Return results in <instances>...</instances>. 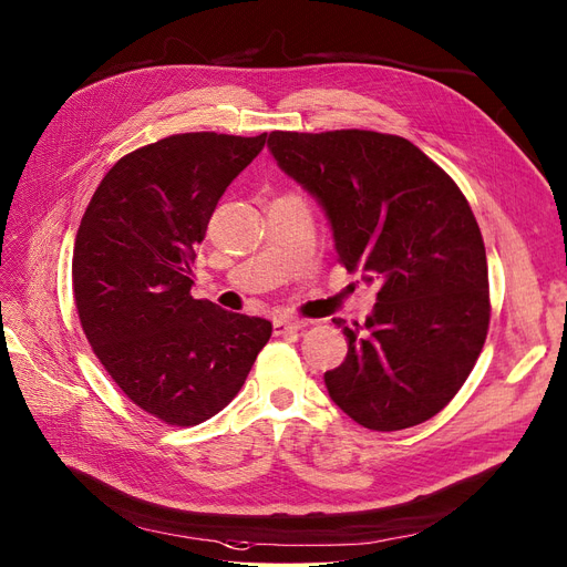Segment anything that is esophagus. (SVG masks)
<instances>
[{"label": "esophagus", "instance_id": "esophagus-1", "mask_svg": "<svg viewBox=\"0 0 567 567\" xmlns=\"http://www.w3.org/2000/svg\"><path fill=\"white\" fill-rule=\"evenodd\" d=\"M303 327H306L303 319H293V317H276V319H274V331H276V336L289 333V331H299V329H303Z\"/></svg>", "mask_w": 567, "mask_h": 567}]
</instances>
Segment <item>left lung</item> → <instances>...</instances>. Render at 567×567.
<instances>
[{"instance_id":"8db88e82","label":"left lung","mask_w":567,"mask_h":567,"mask_svg":"<svg viewBox=\"0 0 567 567\" xmlns=\"http://www.w3.org/2000/svg\"><path fill=\"white\" fill-rule=\"evenodd\" d=\"M268 151L324 208L338 261L378 285V303L324 373L331 401L371 431H401L445 408L484 348L488 268L458 185L403 136L270 132Z\"/></svg>"}]
</instances>
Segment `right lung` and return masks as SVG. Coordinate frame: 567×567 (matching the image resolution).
<instances>
[{
    "label": "right lung",
    "mask_w": 567,
    "mask_h": 567,
    "mask_svg": "<svg viewBox=\"0 0 567 567\" xmlns=\"http://www.w3.org/2000/svg\"><path fill=\"white\" fill-rule=\"evenodd\" d=\"M264 143L192 132L143 145L113 164L81 219L71 278L85 338L125 396L171 426L229 405L274 331L189 293L196 243Z\"/></svg>",
    "instance_id": "right-lung-1"
}]
</instances>
